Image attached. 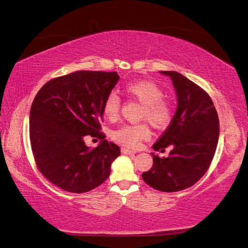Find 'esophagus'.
I'll return each mask as SVG.
<instances>
[{"mask_svg":"<svg viewBox=\"0 0 248 248\" xmlns=\"http://www.w3.org/2000/svg\"><path fill=\"white\" fill-rule=\"evenodd\" d=\"M122 152L124 153V154H126V155H132V154H135V153H136L135 151L130 150V149H127V148H122Z\"/></svg>","mask_w":248,"mask_h":248,"instance_id":"esophagus-1","label":"esophagus"}]
</instances>
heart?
Wrapping results in <instances>:
<instances>
[{"mask_svg":"<svg viewBox=\"0 0 248 248\" xmlns=\"http://www.w3.org/2000/svg\"><path fill=\"white\" fill-rule=\"evenodd\" d=\"M124 91L130 96L139 100L143 104L142 118L147 121L157 129L166 127L171 121L172 110L170 104L162 99L161 89L152 81L141 80L127 84ZM121 109V99L114 92L107 95L103 103V114L114 121ZM150 130L146 124H124L111 133L112 139L126 147H136L140 141L150 137Z\"/></svg>","mask_w":248,"mask_h":248,"instance_id":"obj_1","label":"heart"}]
</instances>
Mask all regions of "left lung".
I'll return each mask as SVG.
<instances>
[{
	"label": "left lung",
	"mask_w": 248,
	"mask_h": 248,
	"mask_svg": "<svg viewBox=\"0 0 248 248\" xmlns=\"http://www.w3.org/2000/svg\"><path fill=\"white\" fill-rule=\"evenodd\" d=\"M170 78L178 106L166 132L153 144L155 151L171 147L169 157L152 154L153 166L142 173L145 183L161 192L193 186L208 170L219 135L212 99L199 86L177 71H159Z\"/></svg>",
	"instance_id": "1"
}]
</instances>
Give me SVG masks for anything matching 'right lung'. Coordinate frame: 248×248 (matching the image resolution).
<instances>
[{"label": "right lung", "mask_w": 248, "mask_h": 248, "mask_svg": "<svg viewBox=\"0 0 248 248\" xmlns=\"http://www.w3.org/2000/svg\"><path fill=\"white\" fill-rule=\"evenodd\" d=\"M117 72L79 70L53 78L34 97L30 138L40 171L54 185L85 193L104 183L121 149L100 133L103 103L117 84ZM101 141L88 148L85 137Z\"/></svg>", "instance_id": "right-lung-1"}]
</instances>
